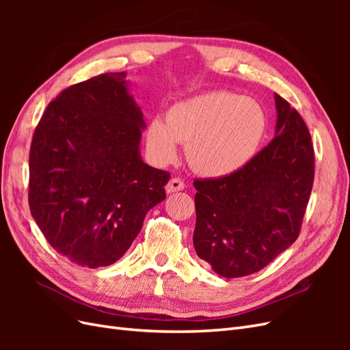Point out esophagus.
<instances>
[{"mask_svg": "<svg viewBox=\"0 0 350 350\" xmlns=\"http://www.w3.org/2000/svg\"><path fill=\"white\" fill-rule=\"evenodd\" d=\"M185 188V184H184V181L181 178H172L171 181L167 183V185H166V193H169V194H172V193H176V191H183V189Z\"/></svg>", "mask_w": 350, "mask_h": 350, "instance_id": "obj_1", "label": "esophagus"}]
</instances>
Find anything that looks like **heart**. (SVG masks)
I'll return each mask as SVG.
<instances>
[{"label":"heart","instance_id":"obj_1","mask_svg":"<svg viewBox=\"0 0 350 350\" xmlns=\"http://www.w3.org/2000/svg\"><path fill=\"white\" fill-rule=\"evenodd\" d=\"M266 133L260 103L229 92H210L175 105L166 120L156 116L146 143L159 162L172 161L178 143L200 175L221 178L238 172L256 154Z\"/></svg>","mask_w":350,"mask_h":350}]
</instances>
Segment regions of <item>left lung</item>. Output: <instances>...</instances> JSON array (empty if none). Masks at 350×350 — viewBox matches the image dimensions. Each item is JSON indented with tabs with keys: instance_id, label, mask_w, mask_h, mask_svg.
Instances as JSON below:
<instances>
[{
	"instance_id": "obj_1",
	"label": "left lung",
	"mask_w": 350,
	"mask_h": 350,
	"mask_svg": "<svg viewBox=\"0 0 350 350\" xmlns=\"http://www.w3.org/2000/svg\"><path fill=\"white\" fill-rule=\"evenodd\" d=\"M276 137L238 172L194 179V248L215 273L243 278L267 266L299 237L315 157L302 116L278 93Z\"/></svg>"
}]
</instances>
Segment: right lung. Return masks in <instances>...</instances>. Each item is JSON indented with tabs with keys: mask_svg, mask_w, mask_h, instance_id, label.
<instances>
[{
	"mask_svg": "<svg viewBox=\"0 0 350 350\" xmlns=\"http://www.w3.org/2000/svg\"><path fill=\"white\" fill-rule=\"evenodd\" d=\"M125 77L107 72L62 90L30 144V213L52 248L89 269L124 256L171 178L142 161L143 113Z\"/></svg>",
	"mask_w": 350,
	"mask_h": 350,
	"instance_id": "right-lung-1",
	"label": "right lung"
}]
</instances>
